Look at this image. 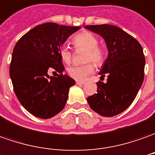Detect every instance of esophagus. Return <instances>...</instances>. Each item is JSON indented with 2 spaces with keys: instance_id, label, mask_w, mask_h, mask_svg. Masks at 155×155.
Returning a JSON list of instances; mask_svg holds the SVG:
<instances>
[{
  "instance_id": "esophagus-1",
  "label": "esophagus",
  "mask_w": 155,
  "mask_h": 155,
  "mask_svg": "<svg viewBox=\"0 0 155 155\" xmlns=\"http://www.w3.org/2000/svg\"><path fill=\"white\" fill-rule=\"evenodd\" d=\"M76 84L78 85H82V84H85V82L84 81H76Z\"/></svg>"
}]
</instances>
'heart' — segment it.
Listing matches in <instances>:
<instances>
[{
	"mask_svg": "<svg viewBox=\"0 0 155 155\" xmlns=\"http://www.w3.org/2000/svg\"><path fill=\"white\" fill-rule=\"evenodd\" d=\"M72 43L76 50H86L84 61H92L100 66L105 59V51L99 46V39L95 35L88 31L81 32L72 38ZM60 56L64 63L70 64L72 60V52L69 47L63 45L60 49ZM94 68L93 64L87 63L83 66H72L67 69L69 76L76 80H84L91 74Z\"/></svg>",
	"mask_w": 155,
	"mask_h": 155,
	"instance_id": "1",
	"label": "heart"
}]
</instances>
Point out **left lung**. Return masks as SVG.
I'll return each instance as SVG.
<instances>
[{
    "mask_svg": "<svg viewBox=\"0 0 155 155\" xmlns=\"http://www.w3.org/2000/svg\"><path fill=\"white\" fill-rule=\"evenodd\" d=\"M85 28L100 35L108 49L107 59L99 73L101 78L107 75V83H97V93L87 98L88 103L100 116H116L131 105L143 84V48L136 39L118 27L101 24Z\"/></svg>",
    "mask_w": 155,
    "mask_h": 155,
    "instance_id": "8db88e82",
    "label": "left lung"
}]
</instances>
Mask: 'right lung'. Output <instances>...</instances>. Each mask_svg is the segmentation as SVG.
Here are the masks:
<instances>
[{
	"instance_id": "obj_1",
	"label": "right lung",
	"mask_w": 155,
	"mask_h": 155,
	"mask_svg": "<svg viewBox=\"0 0 155 155\" xmlns=\"http://www.w3.org/2000/svg\"><path fill=\"white\" fill-rule=\"evenodd\" d=\"M79 28L46 22L28 31L16 44L10 64L11 79L19 102L33 116L48 119L65 107L75 80L62 74L65 67L60 49ZM51 70L59 74L50 76Z\"/></svg>"
}]
</instances>
